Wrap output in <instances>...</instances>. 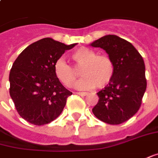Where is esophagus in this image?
Wrapping results in <instances>:
<instances>
[{
	"label": "esophagus",
	"mask_w": 158,
	"mask_h": 158,
	"mask_svg": "<svg viewBox=\"0 0 158 158\" xmlns=\"http://www.w3.org/2000/svg\"><path fill=\"white\" fill-rule=\"evenodd\" d=\"M77 94H79L80 96H85L87 95V93H85V92H79V93H76Z\"/></svg>",
	"instance_id": "1"
}]
</instances>
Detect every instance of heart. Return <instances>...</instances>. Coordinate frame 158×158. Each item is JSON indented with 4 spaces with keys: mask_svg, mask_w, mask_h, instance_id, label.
I'll return each mask as SVG.
<instances>
[{
    "mask_svg": "<svg viewBox=\"0 0 158 158\" xmlns=\"http://www.w3.org/2000/svg\"><path fill=\"white\" fill-rule=\"evenodd\" d=\"M71 58L74 69L62 58L54 64V73L57 79L66 87H72L79 77L80 71L84 78L76 86L79 89L104 88L110 84L115 74V66L112 58L106 55H98L94 51L81 47L73 52Z\"/></svg>",
    "mask_w": 158,
    "mask_h": 158,
    "instance_id": "obj_1",
    "label": "heart"
}]
</instances>
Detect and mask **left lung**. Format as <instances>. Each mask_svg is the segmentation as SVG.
<instances>
[{
  "label": "left lung",
  "instance_id": "1",
  "mask_svg": "<svg viewBox=\"0 0 158 158\" xmlns=\"http://www.w3.org/2000/svg\"><path fill=\"white\" fill-rule=\"evenodd\" d=\"M105 50L115 66L110 84L97 94L99 101L93 113L104 123L117 125L128 121L138 111L147 81L143 57L129 43L114 35H107L91 44Z\"/></svg>",
  "mask_w": 158,
  "mask_h": 158
}]
</instances>
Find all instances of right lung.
<instances>
[{
    "label": "right lung",
    "mask_w": 158,
    "mask_h": 158,
    "mask_svg": "<svg viewBox=\"0 0 158 158\" xmlns=\"http://www.w3.org/2000/svg\"><path fill=\"white\" fill-rule=\"evenodd\" d=\"M75 45L46 37L31 44L15 59L9 73V94L16 111L27 122L41 126L62 113L73 93L55 76L54 64Z\"/></svg>",
    "instance_id": "right-lung-1"
}]
</instances>
